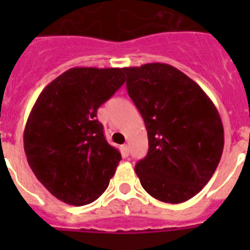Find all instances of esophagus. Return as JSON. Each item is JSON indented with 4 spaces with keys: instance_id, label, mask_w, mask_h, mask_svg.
Wrapping results in <instances>:
<instances>
[{
    "instance_id": "1",
    "label": "esophagus",
    "mask_w": 250,
    "mask_h": 250,
    "mask_svg": "<svg viewBox=\"0 0 250 250\" xmlns=\"http://www.w3.org/2000/svg\"><path fill=\"white\" fill-rule=\"evenodd\" d=\"M121 154H123V156L129 155V146L126 144L121 146Z\"/></svg>"
}]
</instances>
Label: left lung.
<instances>
[{"instance_id":"left-lung-1","label":"left lung","mask_w":250,"mask_h":250,"mask_svg":"<svg viewBox=\"0 0 250 250\" xmlns=\"http://www.w3.org/2000/svg\"><path fill=\"white\" fill-rule=\"evenodd\" d=\"M129 96L144 119L147 155L135 173L164 203L191 199L213 176L224 147L222 119L195 81L167 63L124 67Z\"/></svg>"}]
</instances>
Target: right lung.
<instances>
[{
	"label": "right lung",
	"instance_id": "1",
	"mask_svg": "<svg viewBox=\"0 0 250 250\" xmlns=\"http://www.w3.org/2000/svg\"><path fill=\"white\" fill-rule=\"evenodd\" d=\"M124 83V68L72 67L46 86L28 115L23 131L28 165L66 204L95 202L114 176L121 154L106 141L96 115Z\"/></svg>",
	"mask_w": 250,
	"mask_h": 250
}]
</instances>
